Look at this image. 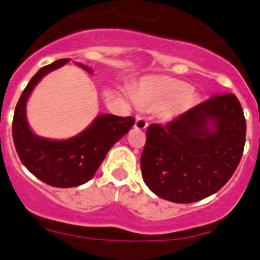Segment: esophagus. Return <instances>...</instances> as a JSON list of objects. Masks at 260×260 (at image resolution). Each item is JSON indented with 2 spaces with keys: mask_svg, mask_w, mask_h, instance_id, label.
<instances>
[{
  "mask_svg": "<svg viewBox=\"0 0 260 260\" xmlns=\"http://www.w3.org/2000/svg\"><path fill=\"white\" fill-rule=\"evenodd\" d=\"M148 127V121H147L146 117H142V116H138L137 119H136V123H135V128L136 129H146V128Z\"/></svg>",
  "mask_w": 260,
  "mask_h": 260,
  "instance_id": "obj_1",
  "label": "esophagus"
}]
</instances>
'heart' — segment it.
<instances>
[{
  "label": "heart",
  "mask_w": 260,
  "mask_h": 260,
  "mask_svg": "<svg viewBox=\"0 0 260 260\" xmlns=\"http://www.w3.org/2000/svg\"><path fill=\"white\" fill-rule=\"evenodd\" d=\"M190 92L192 88L184 82L160 77L143 82L136 97L142 106H167L176 102L171 109V113L173 114L190 105Z\"/></svg>",
  "instance_id": "heart-1"
}]
</instances>
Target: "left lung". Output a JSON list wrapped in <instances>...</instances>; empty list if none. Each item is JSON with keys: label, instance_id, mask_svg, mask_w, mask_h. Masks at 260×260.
Segmentation results:
<instances>
[{"label": "left lung", "instance_id": "left-lung-1", "mask_svg": "<svg viewBox=\"0 0 260 260\" xmlns=\"http://www.w3.org/2000/svg\"><path fill=\"white\" fill-rule=\"evenodd\" d=\"M245 132L242 106L232 93L209 98L166 125L151 124L141 155L144 182L174 203L214 194L239 165Z\"/></svg>", "mask_w": 260, "mask_h": 260}]
</instances>
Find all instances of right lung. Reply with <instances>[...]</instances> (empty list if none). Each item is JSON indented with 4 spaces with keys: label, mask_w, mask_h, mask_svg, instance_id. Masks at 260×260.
Here are the masks:
<instances>
[{
    "label": "right lung",
    "mask_w": 260,
    "mask_h": 260,
    "mask_svg": "<svg viewBox=\"0 0 260 260\" xmlns=\"http://www.w3.org/2000/svg\"><path fill=\"white\" fill-rule=\"evenodd\" d=\"M70 61L57 59L38 71L22 92L12 122L13 143L21 162L38 179L58 188L77 187L88 182L111 147L135 124L133 117L101 114L87 129L70 139L52 141L35 135L26 118L27 100L43 76ZM78 66L91 72L86 66Z\"/></svg>",
    "instance_id": "obj_1"
}]
</instances>
